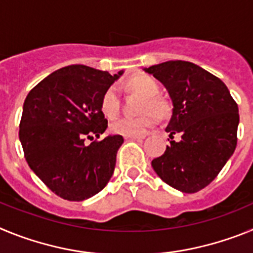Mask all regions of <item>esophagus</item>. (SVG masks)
<instances>
[{
  "mask_svg": "<svg viewBox=\"0 0 253 253\" xmlns=\"http://www.w3.org/2000/svg\"><path fill=\"white\" fill-rule=\"evenodd\" d=\"M125 139H131V140H142L144 139V135H125Z\"/></svg>",
  "mask_w": 253,
  "mask_h": 253,
  "instance_id": "esophagus-1",
  "label": "esophagus"
}]
</instances>
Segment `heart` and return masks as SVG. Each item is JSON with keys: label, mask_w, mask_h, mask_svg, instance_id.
Wrapping results in <instances>:
<instances>
[{"label": "heart", "mask_w": 253, "mask_h": 253, "mask_svg": "<svg viewBox=\"0 0 253 253\" xmlns=\"http://www.w3.org/2000/svg\"><path fill=\"white\" fill-rule=\"evenodd\" d=\"M129 90L146 96L143 101V115L138 118H119L110 125L113 133L122 135H143L149 128L157 124L158 118H165L169 114L171 106L163 96L160 95L161 86L156 78L148 75H137L126 82ZM101 111L106 118L113 119L119 115L122 109V100L116 87H109L101 97Z\"/></svg>", "instance_id": "b5f03b06"}]
</instances>
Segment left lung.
Returning a JSON list of instances; mask_svg holds the SVG:
<instances>
[{"instance_id":"left-lung-1","label":"left lung","mask_w":253,"mask_h":253,"mask_svg":"<svg viewBox=\"0 0 253 253\" xmlns=\"http://www.w3.org/2000/svg\"><path fill=\"white\" fill-rule=\"evenodd\" d=\"M166 86L172 116L165 153L152 167L167 185L182 193H198L224 167L237 146L238 105L222 80L185 60H169L144 69Z\"/></svg>"}]
</instances>
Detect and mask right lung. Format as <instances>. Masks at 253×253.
I'll return each instance as SVG.
<instances>
[{
  "label": "right lung",
  "instance_id": "add662e5",
  "mask_svg": "<svg viewBox=\"0 0 253 253\" xmlns=\"http://www.w3.org/2000/svg\"><path fill=\"white\" fill-rule=\"evenodd\" d=\"M122 73L73 64L49 75L26 96L19 130L26 162L64 200H86L113 176L122 135L95 139L88 146L84 140L106 130L100 102Z\"/></svg>",
  "mask_w": 253,
  "mask_h": 253
}]
</instances>
